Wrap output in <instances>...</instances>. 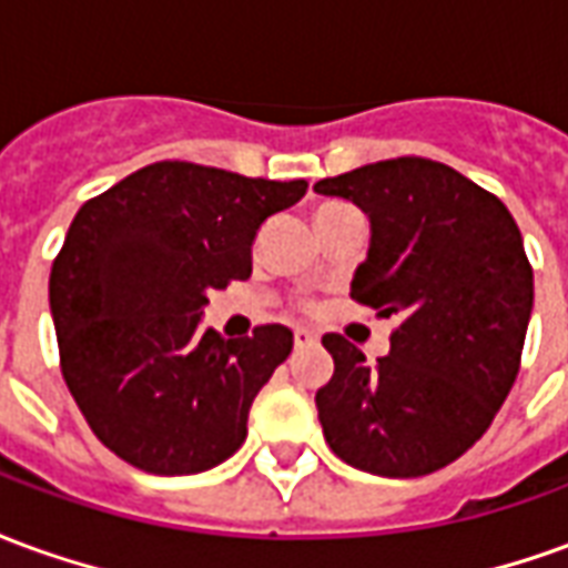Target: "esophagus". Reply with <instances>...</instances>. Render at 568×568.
<instances>
[{
  "label": "esophagus",
  "mask_w": 568,
  "mask_h": 568,
  "mask_svg": "<svg viewBox=\"0 0 568 568\" xmlns=\"http://www.w3.org/2000/svg\"><path fill=\"white\" fill-rule=\"evenodd\" d=\"M320 341V334L310 332V328H295V346H310Z\"/></svg>",
  "instance_id": "1"
}]
</instances>
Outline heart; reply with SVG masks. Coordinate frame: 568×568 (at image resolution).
Segmentation results:
<instances>
[{
    "label": "heart",
    "instance_id": "heart-1",
    "mask_svg": "<svg viewBox=\"0 0 568 568\" xmlns=\"http://www.w3.org/2000/svg\"><path fill=\"white\" fill-rule=\"evenodd\" d=\"M334 206H344V203H328V206H322L320 212H325V210H334Z\"/></svg>",
    "mask_w": 568,
    "mask_h": 568
}]
</instances>
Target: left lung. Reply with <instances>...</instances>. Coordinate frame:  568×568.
I'll list each match as a JSON object with an SVG mask.
<instances>
[{"label": "left lung", "mask_w": 568, "mask_h": 568, "mask_svg": "<svg viewBox=\"0 0 568 568\" xmlns=\"http://www.w3.org/2000/svg\"><path fill=\"white\" fill-rule=\"evenodd\" d=\"M313 187L368 212V258L349 295L398 316L377 365L344 334L322 337L334 358L316 393L325 440L371 475H432L487 432L520 371L532 313L524 236L496 194L428 158L368 163Z\"/></svg>", "instance_id": "1"}]
</instances>
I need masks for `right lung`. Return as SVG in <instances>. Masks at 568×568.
<instances>
[{
    "label": "right lung",
    "instance_id": "1",
    "mask_svg": "<svg viewBox=\"0 0 568 568\" xmlns=\"http://www.w3.org/2000/svg\"><path fill=\"white\" fill-rule=\"evenodd\" d=\"M307 182L158 161L91 197L51 267L60 371L109 450L151 475H197L246 440L248 407L292 353L285 325L222 341L210 292L252 273L264 219Z\"/></svg>",
    "mask_w": 568,
    "mask_h": 568
}]
</instances>
